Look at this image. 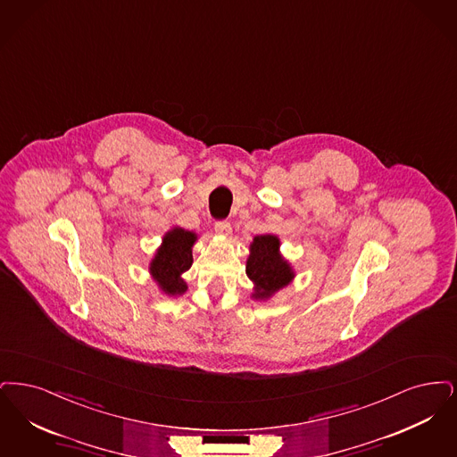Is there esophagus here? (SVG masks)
<instances>
[{
  "instance_id": "34e87169",
  "label": "esophagus",
  "mask_w": 457,
  "mask_h": 457,
  "mask_svg": "<svg viewBox=\"0 0 457 457\" xmlns=\"http://www.w3.org/2000/svg\"><path fill=\"white\" fill-rule=\"evenodd\" d=\"M215 232H217L219 236L228 237V236L232 234V225H230L228 221H225V220H220V221L215 223Z\"/></svg>"
}]
</instances>
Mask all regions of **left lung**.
Listing matches in <instances>:
<instances>
[{"instance_id":"obj_1","label":"left lung","mask_w":457,"mask_h":457,"mask_svg":"<svg viewBox=\"0 0 457 457\" xmlns=\"http://www.w3.org/2000/svg\"><path fill=\"white\" fill-rule=\"evenodd\" d=\"M251 254L245 264V273L254 283L256 300H266L287 287L294 277L290 262L279 254V238L273 234L256 236L249 247Z\"/></svg>"}]
</instances>
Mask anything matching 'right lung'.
I'll use <instances>...</instances> for the list:
<instances>
[{"label": "right lung", "mask_w": 457, "mask_h": 457, "mask_svg": "<svg viewBox=\"0 0 457 457\" xmlns=\"http://www.w3.org/2000/svg\"><path fill=\"white\" fill-rule=\"evenodd\" d=\"M198 240L195 232L180 227L170 228L150 262V273L160 290L167 295H182L187 290L182 273L193 264V245Z\"/></svg>", "instance_id": "add662e5"}]
</instances>
